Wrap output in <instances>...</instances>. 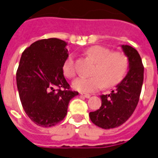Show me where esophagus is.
Instances as JSON below:
<instances>
[{"label": "esophagus", "instance_id": "obj_1", "mask_svg": "<svg viewBox=\"0 0 158 158\" xmlns=\"http://www.w3.org/2000/svg\"><path fill=\"white\" fill-rule=\"evenodd\" d=\"M82 96H84V98H89L90 97H91V95L89 94H81Z\"/></svg>", "mask_w": 158, "mask_h": 158}]
</instances>
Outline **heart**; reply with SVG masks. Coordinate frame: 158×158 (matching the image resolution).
<instances>
[{"label": "heart", "instance_id": "heart-1", "mask_svg": "<svg viewBox=\"0 0 158 158\" xmlns=\"http://www.w3.org/2000/svg\"><path fill=\"white\" fill-rule=\"evenodd\" d=\"M87 56L94 62L89 77H80L74 80L72 86L82 93H94L102 87L110 88L116 85L125 76L129 66V60L124 53L111 52L102 46H93L86 52ZM62 69L67 78L75 76L74 60L69 55L64 60Z\"/></svg>", "mask_w": 158, "mask_h": 158}]
</instances>
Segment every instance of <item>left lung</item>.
<instances>
[{
  "instance_id": "left-lung-1",
  "label": "left lung",
  "mask_w": 158,
  "mask_h": 158,
  "mask_svg": "<svg viewBox=\"0 0 158 158\" xmlns=\"http://www.w3.org/2000/svg\"><path fill=\"white\" fill-rule=\"evenodd\" d=\"M129 60L126 76L110 94L101 95L102 106L89 113L94 125L107 130L120 126L131 116L137 106L143 81V66L139 54L129 45H121Z\"/></svg>"
}]
</instances>
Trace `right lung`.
I'll return each instance as SVG.
<instances>
[{"instance_id": "right-lung-1", "label": "right lung", "mask_w": 158, "mask_h": 158, "mask_svg": "<svg viewBox=\"0 0 158 158\" xmlns=\"http://www.w3.org/2000/svg\"><path fill=\"white\" fill-rule=\"evenodd\" d=\"M66 46L58 38L38 40L23 51L19 60L16 83L21 104L30 120L42 127L60 122L69 101L79 94L69 89L63 74L69 56Z\"/></svg>"}]
</instances>
